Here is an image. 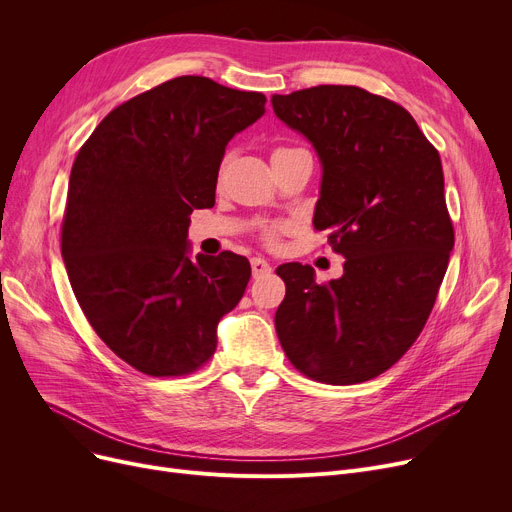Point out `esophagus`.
Listing matches in <instances>:
<instances>
[{
	"mask_svg": "<svg viewBox=\"0 0 512 512\" xmlns=\"http://www.w3.org/2000/svg\"><path fill=\"white\" fill-rule=\"evenodd\" d=\"M251 270H253V278H261V276L272 274V265L267 263L263 257H253L251 259Z\"/></svg>",
	"mask_w": 512,
	"mask_h": 512,
	"instance_id": "34e87169",
	"label": "esophagus"
}]
</instances>
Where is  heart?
<instances>
[{
    "label": "heart",
    "mask_w": 512,
    "mask_h": 512,
    "mask_svg": "<svg viewBox=\"0 0 512 512\" xmlns=\"http://www.w3.org/2000/svg\"><path fill=\"white\" fill-rule=\"evenodd\" d=\"M276 151H282V149H276ZM278 232H280V226L274 224V226H267V228L263 230V236H265L267 242H270V245H274V242L278 240Z\"/></svg>",
    "instance_id": "b5f03b06"
}]
</instances>
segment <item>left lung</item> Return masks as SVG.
<instances>
[{
    "label": "left lung",
    "mask_w": 512,
    "mask_h": 512,
    "mask_svg": "<svg viewBox=\"0 0 512 512\" xmlns=\"http://www.w3.org/2000/svg\"><path fill=\"white\" fill-rule=\"evenodd\" d=\"M272 105L319 157L313 226L346 259L328 284L311 265L278 267L280 344L315 382L378 378L421 334L454 247L440 153L405 107L359 87L319 85Z\"/></svg>",
    "instance_id": "left-lung-1"
}]
</instances>
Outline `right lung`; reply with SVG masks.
I'll use <instances>...</instances> for the list:
<instances>
[{
	"mask_svg": "<svg viewBox=\"0 0 512 512\" xmlns=\"http://www.w3.org/2000/svg\"><path fill=\"white\" fill-rule=\"evenodd\" d=\"M265 114V95L178 76L118 105L80 147L62 257L97 336L153 378L199 369L245 294L247 257H188L193 209L213 207L226 145Z\"/></svg>",
	"mask_w": 512,
	"mask_h": 512,
	"instance_id": "obj_1",
	"label": "right lung"
}]
</instances>
